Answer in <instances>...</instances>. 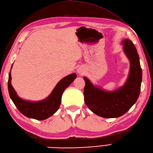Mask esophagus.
Segmentation results:
<instances>
[{"label": "esophagus", "mask_w": 153, "mask_h": 153, "mask_svg": "<svg viewBox=\"0 0 153 153\" xmlns=\"http://www.w3.org/2000/svg\"><path fill=\"white\" fill-rule=\"evenodd\" d=\"M81 71H82V70H79V72H81Z\"/></svg>", "instance_id": "esophagus-1"}]
</instances>
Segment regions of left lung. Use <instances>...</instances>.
I'll return each instance as SVG.
<instances>
[{"instance_id": "1", "label": "left lung", "mask_w": 153, "mask_h": 153, "mask_svg": "<svg viewBox=\"0 0 153 153\" xmlns=\"http://www.w3.org/2000/svg\"><path fill=\"white\" fill-rule=\"evenodd\" d=\"M123 51L130 62L129 77L124 86L112 92H107L94 86L84 77V100L95 114L103 118H118L124 114L137 101L140 94L142 70L137 49L130 40L122 42Z\"/></svg>"}]
</instances>
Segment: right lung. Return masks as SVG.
Here are the masks:
<instances>
[{"label": "right lung", "instance_id": "1", "mask_svg": "<svg viewBox=\"0 0 153 153\" xmlns=\"http://www.w3.org/2000/svg\"><path fill=\"white\" fill-rule=\"evenodd\" d=\"M76 77L77 75L75 73L68 75L58 83L53 92L46 99L39 102H30L23 100L17 95L12 86L11 74L10 71L8 82L9 95L16 108L22 114L30 118L43 120L48 118L57 111L60 105L64 91L74 82Z\"/></svg>", "mask_w": 153, "mask_h": 153}]
</instances>
